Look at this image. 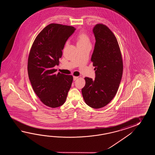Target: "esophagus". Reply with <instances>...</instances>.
Wrapping results in <instances>:
<instances>
[{
	"label": "esophagus",
	"mask_w": 155,
	"mask_h": 155,
	"mask_svg": "<svg viewBox=\"0 0 155 155\" xmlns=\"http://www.w3.org/2000/svg\"><path fill=\"white\" fill-rule=\"evenodd\" d=\"M78 76H74V78H73V79H74V81H75L76 80V79H78Z\"/></svg>",
	"instance_id": "obj_1"
}]
</instances>
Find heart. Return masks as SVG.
I'll list each match as a JSON object with an SVG mask.
<instances>
[{"instance_id": "heart-1", "label": "heart", "mask_w": 155, "mask_h": 155, "mask_svg": "<svg viewBox=\"0 0 155 155\" xmlns=\"http://www.w3.org/2000/svg\"><path fill=\"white\" fill-rule=\"evenodd\" d=\"M77 46H82L90 44V40L89 35L85 31H80L76 37Z\"/></svg>"}]
</instances>
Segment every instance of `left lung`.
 <instances>
[{"mask_svg": "<svg viewBox=\"0 0 155 155\" xmlns=\"http://www.w3.org/2000/svg\"><path fill=\"white\" fill-rule=\"evenodd\" d=\"M96 43L91 60L95 68V78H85L81 90L86 104L94 109L107 105L115 97L122 79L123 63L117 39L102 24L93 28Z\"/></svg>", "mask_w": 155, "mask_h": 155, "instance_id": "left-lung-1", "label": "left lung"}]
</instances>
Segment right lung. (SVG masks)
Returning <instances> with one entry per match:
<instances>
[{
	"label": "right lung",
	"mask_w": 155,
	"mask_h": 155,
	"mask_svg": "<svg viewBox=\"0 0 155 155\" xmlns=\"http://www.w3.org/2000/svg\"><path fill=\"white\" fill-rule=\"evenodd\" d=\"M76 29L50 24L37 35L30 51L28 73L33 90L44 105L55 108L63 105L73 82L72 75L59 73V64L67 40Z\"/></svg>",
	"instance_id": "right-lung-1"
}]
</instances>
